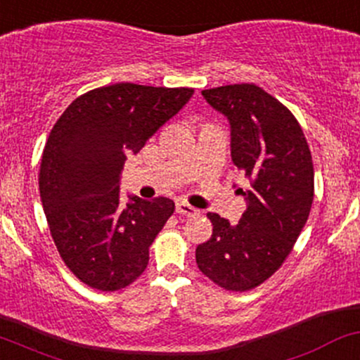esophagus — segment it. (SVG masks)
Here are the masks:
<instances>
[{
	"label": "esophagus",
	"instance_id": "1",
	"mask_svg": "<svg viewBox=\"0 0 360 360\" xmlns=\"http://www.w3.org/2000/svg\"><path fill=\"white\" fill-rule=\"evenodd\" d=\"M176 212L179 213V215H184V217H198L200 215L198 208L191 207V205L186 203V201H179V203L176 205Z\"/></svg>",
	"mask_w": 360,
	"mask_h": 360
}]
</instances>
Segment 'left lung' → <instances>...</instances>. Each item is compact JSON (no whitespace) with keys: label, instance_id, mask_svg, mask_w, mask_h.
Listing matches in <instances>:
<instances>
[{"label":"left lung","instance_id":"obj_1","mask_svg":"<svg viewBox=\"0 0 360 360\" xmlns=\"http://www.w3.org/2000/svg\"><path fill=\"white\" fill-rule=\"evenodd\" d=\"M231 122L232 162L251 189L236 225L207 213L212 238L196 248V264L225 290L258 287L282 266L309 217L314 167L301 124L280 101L255 84L203 90Z\"/></svg>","mask_w":360,"mask_h":360}]
</instances>
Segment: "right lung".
Listing matches in <instances>:
<instances>
[{
	"mask_svg": "<svg viewBox=\"0 0 360 360\" xmlns=\"http://www.w3.org/2000/svg\"><path fill=\"white\" fill-rule=\"evenodd\" d=\"M191 96L188 86H101L75 98L51 129L39 171L42 207L59 256L85 285L120 290L147 268L174 201L133 196L121 205L120 176L129 153Z\"/></svg>",
	"mask_w": 360,
	"mask_h": 360,
	"instance_id": "obj_1",
	"label": "right lung"
}]
</instances>
